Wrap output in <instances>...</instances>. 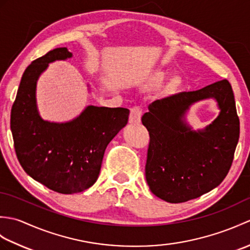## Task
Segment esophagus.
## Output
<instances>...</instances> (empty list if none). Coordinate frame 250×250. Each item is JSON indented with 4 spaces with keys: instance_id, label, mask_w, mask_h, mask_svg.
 <instances>
[{
    "instance_id": "34e87169",
    "label": "esophagus",
    "mask_w": 250,
    "mask_h": 250,
    "mask_svg": "<svg viewBox=\"0 0 250 250\" xmlns=\"http://www.w3.org/2000/svg\"><path fill=\"white\" fill-rule=\"evenodd\" d=\"M142 115H143V110L140 106H134V107H132L130 118H129L130 124H139L141 121Z\"/></svg>"
}]
</instances>
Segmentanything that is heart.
Instances as JSON below:
<instances>
[{
  "mask_svg": "<svg viewBox=\"0 0 250 250\" xmlns=\"http://www.w3.org/2000/svg\"><path fill=\"white\" fill-rule=\"evenodd\" d=\"M163 74L162 73H158V74H156V76H155V79L157 82H161L162 79H163Z\"/></svg>",
  "mask_w": 250,
  "mask_h": 250,
  "instance_id": "heart-1",
  "label": "heart"
}]
</instances>
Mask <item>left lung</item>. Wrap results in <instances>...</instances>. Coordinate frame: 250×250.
I'll list each match as a JSON object with an SVG mask.
<instances>
[{"label":"left lung","instance_id":"left-lung-1","mask_svg":"<svg viewBox=\"0 0 250 250\" xmlns=\"http://www.w3.org/2000/svg\"><path fill=\"white\" fill-rule=\"evenodd\" d=\"M206 98L219 103V117L193 131L183 118L189 106ZM142 117L149 132L145 174L151 192L169 203L196 199L221 184L234 158L240 119L230 83L224 79L195 91L157 100Z\"/></svg>","mask_w":250,"mask_h":250}]
</instances>
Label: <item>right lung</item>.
Wrapping results in <instances>:
<instances>
[{
	"instance_id": "1",
	"label": "right lung",
	"mask_w": 250,
	"mask_h": 250,
	"mask_svg": "<svg viewBox=\"0 0 250 250\" xmlns=\"http://www.w3.org/2000/svg\"><path fill=\"white\" fill-rule=\"evenodd\" d=\"M72 54L56 48L25 68L10 113L15 151L24 172L63 194L82 192L97 182L106 147L128 124L130 110L90 105L67 122L42 119L36 105V82L49 63Z\"/></svg>"
}]
</instances>
